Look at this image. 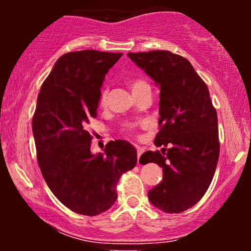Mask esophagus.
<instances>
[{"mask_svg": "<svg viewBox=\"0 0 251 251\" xmlns=\"http://www.w3.org/2000/svg\"><path fill=\"white\" fill-rule=\"evenodd\" d=\"M143 152H144V150H143L142 148H139V146H137V157H138V164H139V158H140V155L143 154Z\"/></svg>", "mask_w": 251, "mask_h": 251, "instance_id": "esophagus-1", "label": "esophagus"}]
</instances>
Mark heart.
Wrapping results in <instances>:
<instances>
[{
    "label": "heart",
    "instance_id": "1",
    "mask_svg": "<svg viewBox=\"0 0 251 251\" xmlns=\"http://www.w3.org/2000/svg\"><path fill=\"white\" fill-rule=\"evenodd\" d=\"M129 87L132 89V93H137L138 91H140V89L144 88V87H149V85L146 83L144 80H140V79H134V80H131L129 81ZM107 96H108V92L107 89H102L101 93H100V98H99V103L101 106H103L107 101ZM135 127L134 124H128V125H125L124 126V131L126 132H133V129Z\"/></svg>",
    "mask_w": 251,
    "mask_h": 251
}]
</instances>
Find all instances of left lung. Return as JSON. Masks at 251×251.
Returning <instances> with one entry per match:
<instances>
[{
	"label": "left lung",
	"instance_id": "left-lung-1",
	"mask_svg": "<svg viewBox=\"0 0 251 251\" xmlns=\"http://www.w3.org/2000/svg\"><path fill=\"white\" fill-rule=\"evenodd\" d=\"M127 56L160 87L154 145L163 146L162 152L140 157L142 164L163 168V180L150 190L149 200L164 212L179 214L201 201L214 178L220 157L217 113L208 86L185 57L169 50Z\"/></svg>",
	"mask_w": 251,
	"mask_h": 251
}]
</instances>
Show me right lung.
<instances>
[{
  "mask_svg": "<svg viewBox=\"0 0 251 251\" xmlns=\"http://www.w3.org/2000/svg\"><path fill=\"white\" fill-rule=\"evenodd\" d=\"M122 55L91 50L63 54L37 97L31 126L40 170L57 200L80 215L111 208L119 178L137 164V151L125 140L92 154L87 131L105 75Z\"/></svg>",
  "mask_w": 251,
  "mask_h": 251,
  "instance_id": "right-lung-1",
  "label": "right lung"
}]
</instances>
